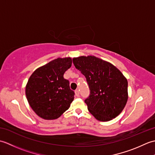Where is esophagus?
Listing matches in <instances>:
<instances>
[{
    "label": "esophagus",
    "mask_w": 155,
    "mask_h": 155,
    "mask_svg": "<svg viewBox=\"0 0 155 155\" xmlns=\"http://www.w3.org/2000/svg\"><path fill=\"white\" fill-rule=\"evenodd\" d=\"M75 95L77 97H80V94H79V91L78 90H76L75 91Z\"/></svg>",
    "instance_id": "1"
}]
</instances>
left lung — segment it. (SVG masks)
Returning <instances> with one entry per match:
<instances>
[{"instance_id":"1","label":"left lung","mask_w":155,"mask_h":155,"mask_svg":"<svg viewBox=\"0 0 155 155\" xmlns=\"http://www.w3.org/2000/svg\"><path fill=\"white\" fill-rule=\"evenodd\" d=\"M72 61L84 75L89 87L90 94L84 100L88 111L100 121L117 117L128 100V82L122 72L94 56L74 58Z\"/></svg>"}]
</instances>
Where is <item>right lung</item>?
Here are the masks:
<instances>
[{
  "mask_svg": "<svg viewBox=\"0 0 155 155\" xmlns=\"http://www.w3.org/2000/svg\"><path fill=\"white\" fill-rule=\"evenodd\" d=\"M71 65V58H58L37 68L29 78L26 96L38 116L56 119L70 107L74 92L63 75Z\"/></svg>",
  "mask_w": 155,
  "mask_h": 155,
  "instance_id": "add662e5",
  "label": "right lung"
}]
</instances>
